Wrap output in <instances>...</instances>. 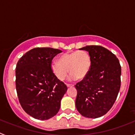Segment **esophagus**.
Segmentation results:
<instances>
[{"label": "esophagus", "instance_id": "34e87169", "mask_svg": "<svg viewBox=\"0 0 135 135\" xmlns=\"http://www.w3.org/2000/svg\"><path fill=\"white\" fill-rule=\"evenodd\" d=\"M66 86L68 87H71V86H74L73 84H66Z\"/></svg>", "mask_w": 135, "mask_h": 135}]
</instances>
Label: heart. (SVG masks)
Instances as JSON below:
<instances>
[{"instance_id":"b5f03b06","label":"heart","mask_w":135,"mask_h":135,"mask_svg":"<svg viewBox=\"0 0 135 135\" xmlns=\"http://www.w3.org/2000/svg\"><path fill=\"white\" fill-rule=\"evenodd\" d=\"M53 61L51 69L54 76L59 80H64L69 72L70 80H82L85 78L91 68V59L85 51H76L66 53Z\"/></svg>"}]
</instances>
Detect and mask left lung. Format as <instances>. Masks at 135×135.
I'll return each instance as SVG.
<instances>
[{"instance_id":"8db88e82","label":"left lung","mask_w":135,"mask_h":135,"mask_svg":"<svg viewBox=\"0 0 135 135\" xmlns=\"http://www.w3.org/2000/svg\"><path fill=\"white\" fill-rule=\"evenodd\" d=\"M89 52L91 68L84 79L75 85L76 107L86 118H97L107 113L120 91L121 66L114 54L101 46L80 49Z\"/></svg>"}]
</instances>
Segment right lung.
<instances>
[{"instance_id":"1","label":"right lung","mask_w":135,"mask_h":135,"mask_svg":"<svg viewBox=\"0 0 135 135\" xmlns=\"http://www.w3.org/2000/svg\"><path fill=\"white\" fill-rule=\"evenodd\" d=\"M62 52L53 48H34L18 61L15 85L23 110L34 118L45 120L58 113L68 88L51 71L53 57Z\"/></svg>"}]
</instances>
